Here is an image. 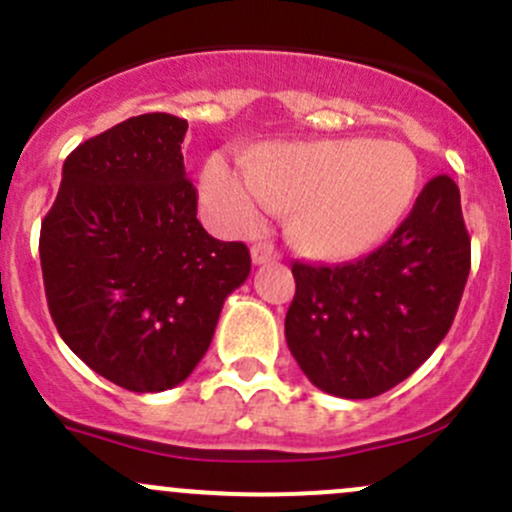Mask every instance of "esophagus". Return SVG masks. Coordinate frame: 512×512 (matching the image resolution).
I'll return each instance as SVG.
<instances>
[{
    "label": "esophagus",
    "instance_id": "1",
    "mask_svg": "<svg viewBox=\"0 0 512 512\" xmlns=\"http://www.w3.org/2000/svg\"><path fill=\"white\" fill-rule=\"evenodd\" d=\"M276 258H278L276 249H273L271 244H266V241H263V244L251 246V261H254L256 266H263V263H271V261H276Z\"/></svg>",
    "mask_w": 512,
    "mask_h": 512
}]
</instances>
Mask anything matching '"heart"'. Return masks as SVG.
Listing matches in <instances>:
<instances>
[{"instance_id": "obj_1", "label": "heart", "mask_w": 512, "mask_h": 512, "mask_svg": "<svg viewBox=\"0 0 512 512\" xmlns=\"http://www.w3.org/2000/svg\"><path fill=\"white\" fill-rule=\"evenodd\" d=\"M249 166L212 156L202 178L207 207L222 222L251 229L271 207L293 210V236L322 258L376 246L410 210L420 166L395 141L327 139L258 146Z\"/></svg>"}]
</instances>
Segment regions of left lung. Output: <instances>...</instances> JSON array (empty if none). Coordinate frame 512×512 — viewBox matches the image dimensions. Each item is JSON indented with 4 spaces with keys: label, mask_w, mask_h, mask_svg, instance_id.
Instances as JSON below:
<instances>
[{
    "label": "left lung",
    "mask_w": 512,
    "mask_h": 512,
    "mask_svg": "<svg viewBox=\"0 0 512 512\" xmlns=\"http://www.w3.org/2000/svg\"><path fill=\"white\" fill-rule=\"evenodd\" d=\"M471 268L459 188L437 175L373 254L342 266L293 263L290 354L317 388L376 398L417 371L447 337Z\"/></svg>",
    "instance_id": "left-lung-1"
}]
</instances>
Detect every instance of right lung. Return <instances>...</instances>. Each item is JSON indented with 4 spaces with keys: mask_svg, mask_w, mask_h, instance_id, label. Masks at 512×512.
<instances>
[{
    "mask_svg": "<svg viewBox=\"0 0 512 512\" xmlns=\"http://www.w3.org/2000/svg\"><path fill=\"white\" fill-rule=\"evenodd\" d=\"M185 131V119L153 112L87 139L65 158L41 224L58 334L134 393H161L195 371L224 300L251 271L246 244L214 239L197 222Z\"/></svg>",
    "mask_w": 512,
    "mask_h": 512,
    "instance_id": "add662e5",
    "label": "right lung"
}]
</instances>
